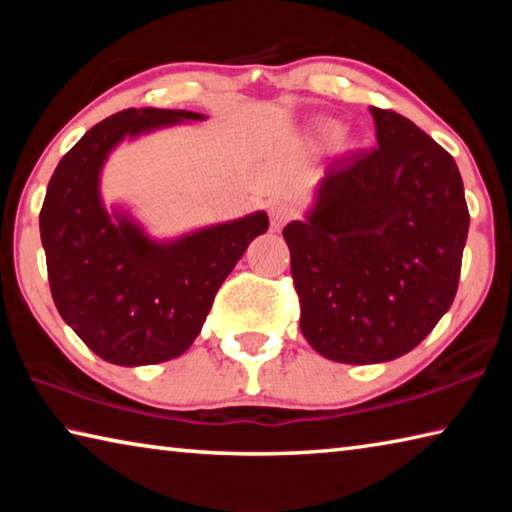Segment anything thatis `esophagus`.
<instances>
[{"label": "esophagus", "instance_id": "obj_1", "mask_svg": "<svg viewBox=\"0 0 512 512\" xmlns=\"http://www.w3.org/2000/svg\"><path fill=\"white\" fill-rule=\"evenodd\" d=\"M268 216H271L273 228L280 230L284 223L293 219V207L287 201H273L268 207Z\"/></svg>", "mask_w": 512, "mask_h": 512}]
</instances>
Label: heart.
Wrapping results in <instances>:
<instances>
[{"instance_id":"heart-1","label":"heart","mask_w":512,"mask_h":512,"mask_svg":"<svg viewBox=\"0 0 512 512\" xmlns=\"http://www.w3.org/2000/svg\"><path fill=\"white\" fill-rule=\"evenodd\" d=\"M334 131H336V128H332V133H334Z\"/></svg>"}]
</instances>
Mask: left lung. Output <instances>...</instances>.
<instances>
[{"instance_id": "1", "label": "left lung", "mask_w": 512, "mask_h": 512, "mask_svg": "<svg viewBox=\"0 0 512 512\" xmlns=\"http://www.w3.org/2000/svg\"><path fill=\"white\" fill-rule=\"evenodd\" d=\"M377 146L332 160L307 221L282 230L311 348L341 363L411 352L452 307L470 228L452 155L393 110Z\"/></svg>"}]
</instances>
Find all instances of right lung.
<instances>
[{"label": "right lung", "mask_w": 512, "mask_h": 512, "mask_svg": "<svg viewBox=\"0 0 512 512\" xmlns=\"http://www.w3.org/2000/svg\"><path fill=\"white\" fill-rule=\"evenodd\" d=\"M183 119L203 115L128 108L99 121L58 162L40 210L58 314L94 354L117 366L180 357L201 332L225 277L268 228V216L255 212L155 244L124 216L110 219L101 205L99 171L112 146Z\"/></svg>", "instance_id": "right-lung-1"}]
</instances>
